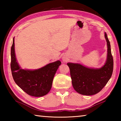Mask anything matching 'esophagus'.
I'll list each match as a JSON object with an SVG mask.
<instances>
[{
    "label": "esophagus",
    "mask_w": 121,
    "mask_h": 121,
    "mask_svg": "<svg viewBox=\"0 0 121 121\" xmlns=\"http://www.w3.org/2000/svg\"><path fill=\"white\" fill-rule=\"evenodd\" d=\"M62 60H63V61H64V62H65V61H66V60H65V58H63L62 59Z\"/></svg>",
    "instance_id": "34e87169"
}]
</instances>
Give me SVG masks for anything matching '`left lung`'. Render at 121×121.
Listing matches in <instances>:
<instances>
[{
  "label": "left lung",
  "mask_w": 121,
  "mask_h": 121,
  "mask_svg": "<svg viewBox=\"0 0 121 121\" xmlns=\"http://www.w3.org/2000/svg\"><path fill=\"white\" fill-rule=\"evenodd\" d=\"M105 37L107 45V59L105 65L100 68H91L79 63L68 62L73 89L79 94L85 95H95L101 91L111 77L113 71L110 44L107 34Z\"/></svg>",
  "instance_id": "1"
}]
</instances>
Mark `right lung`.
I'll use <instances>...</instances> for the list:
<instances>
[{
  "instance_id": "1",
  "label": "right lung",
  "mask_w": 121,
  "mask_h": 121,
  "mask_svg": "<svg viewBox=\"0 0 121 121\" xmlns=\"http://www.w3.org/2000/svg\"><path fill=\"white\" fill-rule=\"evenodd\" d=\"M11 68L15 83L28 95L43 97L50 92L53 79L61 62L58 60L35 70L22 69L18 63L15 52L14 37L11 48Z\"/></svg>"
}]
</instances>
